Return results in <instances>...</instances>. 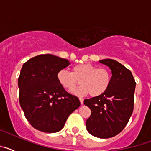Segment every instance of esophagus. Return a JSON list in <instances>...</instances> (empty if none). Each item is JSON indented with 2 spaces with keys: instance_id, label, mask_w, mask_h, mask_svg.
<instances>
[{
  "instance_id": "esophagus-1",
  "label": "esophagus",
  "mask_w": 151,
  "mask_h": 151,
  "mask_svg": "<svg viewBox=\"0 0 151 151\" xmlns=\"http://www.w3.org/2000/svg\"><path fill=\"white\" fill-rule=\"evenodd\" d=\"M79 101H80V103H81V104H83V103H84L83 98H82V97H79Z\"/></svg>"
}]
</instances>
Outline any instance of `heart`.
Masks as SVG:
<instances>
[{"mask_svg": "<svg viewBox=\"0 0 151 151\" xmlns=\"http://www.w3.org/2000/svg\"><path fill=\"white\" fill-rule=\"evenodd\" d=\"M110 72L105 68H97L91 63H80L72 68L69 73L62 69L57 73V80L64 88L73 91L78 85L81 86L73 91L77 95L90 94L91 97H97L107 90L110 84Z\"/></svg>", "mask_w": 151, "mask_h": 151, "instance_id": "b5f03b06", "label": "heart"}]
</instances>
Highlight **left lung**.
<instances>
[{
  "instance_id": "obj_1",
  "label": "left lung",
  "mask_w": 151,
  "mask_h": 151,
  "mask_svg": "<svg viewBox=\"0 0 151 151\" xmlns=\"http://www.w3.org/2000/svg\"><path fill=\"white\" fill-rule=\"evenodd\" d=\"M99 62L111 69L112 77L106 92L84 101L91 111L86 128L93 136L109 138L123 130L132 114L136 83L130 70L120 63L112 59Z\"/></svg>"
}]
</instances>
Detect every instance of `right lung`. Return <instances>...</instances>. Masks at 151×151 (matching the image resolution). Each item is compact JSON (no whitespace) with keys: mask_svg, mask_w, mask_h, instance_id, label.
Segmentation results:
<instances>
[{"mask_svg":"<svg viewBox=\"0 0 151 151\" xmlns=\"http://www.w3.org/2000/svg\"><path fill=\"white\" fill-rule=\"evenodd\" d=\"M69 63L57 56L41 54L23 64L18 78L19 104L35 129L47 133L59 132L81 104L78 97L66 92L57 80L58 72Z\"/></svg>","mask_w":151,"mask_h":151,"instance_id":"right-lung-1","label":"right lung"}]
</instances>
